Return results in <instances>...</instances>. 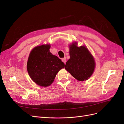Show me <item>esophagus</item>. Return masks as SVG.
<instances>
[{
	"instance_id": "obj_1",
	"label": "esophagus",
	"mask_w": 124,
	"mask_h": 124,
	"mask_svg": "<svg viewBox=\"0 0 124 124\" xmlns=\"http://www.w3.org/2000/svg\"><path fill=\"white\" fill-rule=\"evenodd\" d=\"M62 62H63L65 63H66V58H62Z\"/></svg>"
}]
</instances>
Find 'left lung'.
I'll return each instance as SVG.
<instances>
[{"label": "left lung", "instance_id": "8db88e82", "mask_svg": "<svg viewBox=\"0 0 124 124\" xmlns=\"http://www.w3.org/2000/svg\"><path fill=\"white\" fill-rule=\"evenodd\" d=\"M70 58L67 62L65 69L80 81L87 80L94 71L95 61L85 46L78 47L74 42L69 46Z\"/></svg>", "mask_w": 124, "mask_h": 124}]
</instances>
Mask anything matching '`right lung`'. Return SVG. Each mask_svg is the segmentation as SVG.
Instances as JSON below:
<instances>
[{
  "label": "right lung",
  "mask_w": 124,
  "mask_h": 124,
  "mask_svg": "<svg viewBox=\"0 0 124 124\" xmlns=\"http://www.w3.org/2000/svg\"><path fill=\"white\" fill-rule=\"evenodd\" d=\"M50 44L34 47L29 54L27 69L30 77L39 86L47 87L53 83L58 71L65 63L49 50Z\"/></svg>",
  "instance_id": "1"
}]
</instances>
